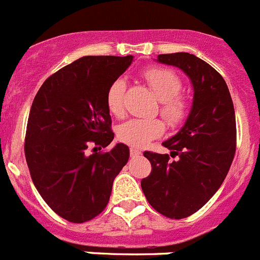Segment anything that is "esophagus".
Instances as JSON below:
<instances>
[{
	"instance_id": "obj_1",
	"label": "esophagus",
	"mask_w": 260,
	"mask_h": 260,
	"mask_svg": "<svg viewBox=\"0 0 260 260\" xmlns=\"http://www.w3.org/2000/svg\"><path fill=\"white\" fill-rule=\"evenodd\" d=\"M142 155V152L138 148H130V156L132 157H139Z\"/></svg>"
}]
</instances>
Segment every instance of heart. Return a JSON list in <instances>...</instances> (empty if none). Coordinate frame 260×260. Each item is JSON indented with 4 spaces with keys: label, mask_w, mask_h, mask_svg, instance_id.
I'll use <instances>...</instances> for the list:
<instances>
[{
    "label": "heart",
    "mask_w": 260,
    "mask_h": 260,
    "mask_svg": "<svg viewBox=\"0 0 260 260\" xmlns=\"http://www.w3.org/2000/svg\"><path fill=\"white\" fill-rule=\"evenodd\" d=\"M144 78L152 92L160 102V113L171 125H178L185 118L187 107L182 98L178 96L181 91V79L172 70L152 68L144 71ZM126 91V80L117 78L110 84L107 93V105L109 112L119 117L123 114V95ZM164 132V125L156 118H132L123 122L118 128V138L125 143L134 147H143L153 138H157Z\"/></svg>",
    "instance_id": "heart-1"
}]
</instances>
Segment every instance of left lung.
I'll return each mask as SVG.
<instances>
[{"label": "left lung", "mask_w": 260, "mask_h": 260, "mask_svg": "<svg viewBox=\"0 0 260 260\" xmlns=\"http://www.w3.org/2000/svg\"><path fill=\"white\" fill-rule=\"evenodd\" d=\"M156 61L182 70L194 95L180 132L162 142L177 160L146 151L152 172L141 185L157 212L183 219L201 210L224 182L236 152V114L224 78L207 62L185 52L160 54Z\"/></svg>", "instance_id": "8db88e82"}]
</instances>
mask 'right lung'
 <instances>
[{"label":"right lung","mask_w":260,"mask_h":260,"mask_svg":"<svg viewBox=\"0 0 260 260\" xmlns=\"http://www.w3.org/2000/svg\"><path fill=\"white\" fill-rule=\"evenodd\" d=\"M132 62L133 56L82 57L48 78L34 99L27 165L41 198L70 222L88 221L107 207L114 178L128 160L123 143L98 150L114 138L108 89Z\"/></svg>","instance_id":"1"}]
</instances>
